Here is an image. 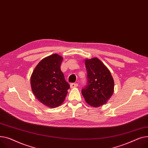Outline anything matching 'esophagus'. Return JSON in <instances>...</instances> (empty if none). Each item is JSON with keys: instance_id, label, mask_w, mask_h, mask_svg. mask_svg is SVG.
<instances>
[{"instance_id": "34e87169", "label": "esophagus", "mask_w": 148, "mask_h": 148, "mask_svg": "<svg viewBox=\"0 0 148 148\" xmlns=\"http://www.w3.org/2000/svg\"><path fill=\"white\" fill-rule=\"evenodd\" d=\"M78 86V84H75V83H72L71 84V88H75V87H77V86Z\"/></svg>"}]
</instances>
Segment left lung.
Wrapping results in <instances>:
<instances>
[{
  "label": "left lung",
  "instance_id": "1",
  "mask_svg": "<svg viewBox=\"0 0 148 148\" xmlns=\"http://www.w3.org/2000/svg\"><path fill=\"white\" fill-rule=\"evenodd\" d=\"M87 85L82 90L85 101L92 107L105 105L114 93V81L107 67L97 58L86 59Z\"/></svg>",
  "mask_w": 148,
  "mask_h": 148
}]
</instances>
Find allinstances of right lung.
<instances>
[{"mask_svg":"<svg viewBox=\"0 0 148 148\" xmlns=\"http://www.w3.org/2000/svg\"><path fill=\"white\" fill-rule=\"evenodd\" d=\"M63 59L57 54L44 58L34 69L30 77L34 96L43 105L51 108L62 105L70 88L60 69Z\"/></svg>","mask_w":148,"mask_h":148,"instance_id":"add662e5","label":"right lung"}]
</instances>
